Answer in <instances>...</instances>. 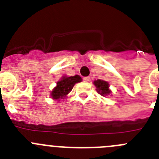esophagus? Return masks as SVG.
Returning <instances> with one entry per match:
<instances>
[{
    "label": "esophagus",
    "mask_w": 159,
    "mask_h": 159,
    "mask_svg": "<svg viewBox=\"0 0 159 159\" xmlns=\"http://www.w3.org/2000/svg\"><path fill=\"white\" fill-rule=\"evenodd\" d=\"M89 80H90L89 77H85V78H83V81H85V82H89Z\"/></svg>",
    "instance_id": "34e87169"
}]
</instances>
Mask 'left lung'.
Returning <instances> with one entry per match:
<instances>
[{"mask_svg":"<svg viewBox=\"0 0 159 159\" xmlns=\"http://www.w3.org/2000/svg\"><path fill=\"white\" fill-rule=\"evenodd\" d=\"M93 84L97 88V91L101 94V96L104 97L106 95H109L111 93V90L109 89V85L108 83L103 80H97L93 81Z\"/></svg>","mask_w":159,"mask_h":159,"instance_id":"obj_1","label":"left lung"}]
</instances>
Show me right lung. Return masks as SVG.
<instances>
[{"instance_id": "obj_1", "label": "right lung", "mask_w": 159, "mask_h": 159, "mask_svg": "<svg viewBox=\"0 0 159 159\" xmlns=\"http://www.w3.org/2000/svg\"><path fill=\"white\" fill-rule=\"evenodd\" d=\"M80 81H81V78L79 75L70 77L63 76L62 79L57 82L56 86L53 89L51 93L52 99H64L67 96V94L72 90L74 85Z\"/></svg>"}]
</instances>
